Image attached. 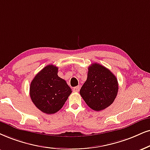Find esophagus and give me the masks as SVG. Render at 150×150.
Segmentation results:
<instances>
[{"mask_svg":"<svg viewBox=\"0 0 150 150\" xmlns=\"http://www.w3.org/2000/svg\"><path fill=\"white\" fill-rule=\"evenodd\" d=\"M79 89H80V87H79V86H75V87H74V88H73V91H75V92H79Z\"/></svg>","mask_w":150,"mask_h":150,"instance_id":"esophagus-1","label":"esophagus"}]
</instances>
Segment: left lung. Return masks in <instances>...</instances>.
I'll return each instance as SVG.
<instances>
[{"label": "left lung", "instance_id": "8db88e82", "mask_svg": "<svg viewBox=\"0 0 150 150\" xmlns=\"http://www.w3.org/2000/svg\"><path fill=\"white\" fill-rule=\"evenodd\" d=\"M117 91L116 77L105 66L94 63L88 68L87 79L79 93L91 109L99 111L113 103Z\"/></svg>", "mask_w": 150, "mask_h": 150}]
</instances>
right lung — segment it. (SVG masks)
<instances>
[{
    "label": "right lung",
    "instance_id": "add662e5",
    "mask_svg": "<svg viewBox=\"0 0 150 150\" xmlns=\"http://www.w3.org/2000/svg\"><path fill=\"white\" fill-rule=\"evenodd\" d=\"M57 73L58 67L48 65L36 75L30 84L32 101L47 114L59 111L72 93L66 81L59 77Z\"/></svg>",
    "mask_w": 150,
    "mask_h": 150
}]
</instances>
